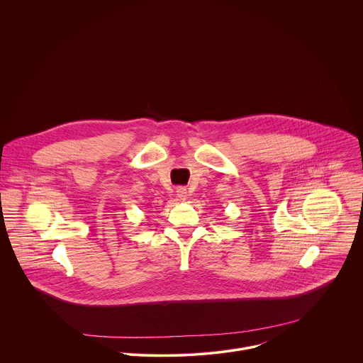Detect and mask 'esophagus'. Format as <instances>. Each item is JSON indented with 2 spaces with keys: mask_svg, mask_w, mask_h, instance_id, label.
<instances>
[{
  "mask_svg": "<svg viewBox=\"0 0 363 363\" xmlns=\"http://www.w3.org/2000/svg\"><path fill=\"white\" fill-rule=\"evenodd\" d=\"M176 196L180 199V200H186L187 196H189V191L186 187H177L176 190Z\"/></svg>",
  "mask_w": 363,
  "mask_h": 363,
  "instance_id": "34e87169",
  "label": "esophagus"
}]
</instances>
